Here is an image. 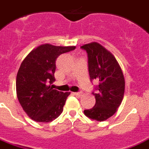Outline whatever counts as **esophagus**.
Returning a JSON list of instances; mask_svg holds the SVG:
<instances>
[{
	"instance_id": "obj_1",
	"label": "esophagus",
	"mask_w": 149,
	"mask_h": 149,
	"mask_svg": "<svg viewBox=\"0 0 149 149\" xmlns=\"http://www.w3.org/2000/svg\"><path fill=\"white\" fill-rule=\"evenodd\" d=\"M73 95H76V96H77V97H80L81 95H82V93H81V92H74Z\"/></svg>"
}]
</instances>
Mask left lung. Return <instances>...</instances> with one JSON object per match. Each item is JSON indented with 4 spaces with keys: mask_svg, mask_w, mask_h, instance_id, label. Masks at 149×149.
Segmentation results:
<instances>
[{
    "mask_svg": "<svg viewBox=\"0 0 149 149\" xmlns=\"http://www.w3.org/2000/svg\"><path fill=\"white\" fill-rule=\"evenodd\" d=\"M88 55L91 80L99 81L95 95V106L85 110V116L91 120L104 121L116 112L124 98L125 81L115 56L96 42L81 47Z\"/></svg>",
    "mask_w": 149,
    "mask_h": 149,
    "instance_id": "left-lung-1",
    "label": "left lung"
}]
</instances>
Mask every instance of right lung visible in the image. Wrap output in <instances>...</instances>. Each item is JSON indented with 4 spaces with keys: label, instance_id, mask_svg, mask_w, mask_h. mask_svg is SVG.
<instances>
[{
    "label": "right lung",
    "instance_id": "obj_1",
    "mask_svg": "<svg viewBox=\"0 0 149 149\" xmlns=\"http://www.w3.org/2000/svg\"><path fill=\"white\" fill-rule=\"evenodd\" d=\"M75 46L44 44L33 49L24 58L16 76V94L27 116L36 122L48 123L63 110L70 92L54 89L56 60Z\"/></svg>",
    "mask_w": 149,
    "mask_h": 149
}]
</instances>
